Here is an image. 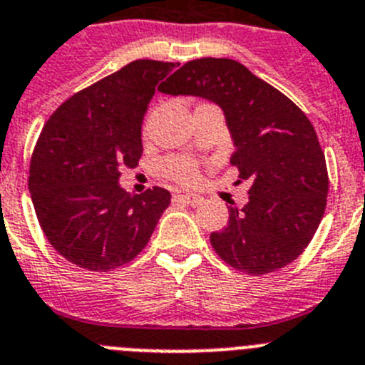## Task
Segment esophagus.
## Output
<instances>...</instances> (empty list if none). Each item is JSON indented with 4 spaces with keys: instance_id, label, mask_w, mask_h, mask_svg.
<instances>
[{
    "instance_id": "1",
    "label": "esophagus",
    "mask_w": 365,
    "mask_h": 365,
    "mask_svg": "<svg viewBox=\"0 0 365 365\" xmlns=\"http://www.w3.org/2000/svg\"><path fill=\"white\" fill-rule=\"evenodd\" d=\"M176 198L187 205H200L203 202V196L198 192H180V195H176Z\"/></svg>"
}]
</instances>
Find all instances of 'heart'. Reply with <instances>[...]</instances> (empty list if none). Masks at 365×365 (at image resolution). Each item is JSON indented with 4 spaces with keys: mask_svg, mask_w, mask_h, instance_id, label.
I'll return each instance as SVG.
<instances>
[{
    "mask_svg": "<svg viewBox=\"0 0 365 365\" xmlns=\"http://www.w3.org/2000/svg\"><path fill=\"white\" fill-rule=\"evenodd\" d=\"M167 173L173 178L180 180V182H192L196 180V167L185 160H176V162L167 163Z\"/></svg>",
    "mask_w": 365,
    "mask_h": 365,
    "instance_id": "b5f03b06",
    "label": "heart"
}]
</instances>
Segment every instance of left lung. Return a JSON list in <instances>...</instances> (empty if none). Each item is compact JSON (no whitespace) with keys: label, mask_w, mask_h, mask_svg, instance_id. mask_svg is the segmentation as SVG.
I'll return each mask as SVG.
<instances>
[{"label":"left lung","mask_w":365,"mask_h":365,"mask_svg":"<svg viewBox=\"0 0 365 365\" xmlns=\"http://www.w3.org/2000/svg\"><path fill=\"white\" fill-rule=\"evenodd\" d=\"M196 96L223 110L240 180L249 202L229 207L211 244L223 262L247 274L285 267L304 252L326 211V158L311 121L287 96L227 58L187 61L160 87Z\"/></svg>","instance_id":"obj_1"}]
</instances>
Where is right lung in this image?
Masks as SVG:
<instances>
[{
    "mask_svg": "<svg viewBox=\"0 0 365 365\" xmlns=\"http://www.w3.org/2000/svg\"><path fill=\"white\" fill-rule=\"evenodd\" d=\"M178 65L133 61L68 98L39 134L32 203L52 247L78 267L109 271L130 262L169 207L162 187L129 195L120 169L142 156L143 116L159 81Z\"/></svg>",
    "mask_w": 365,
    "mask_h": 365,
    "instance_id": "add662e5",
    "label": "right lung"
}]
</instances>
